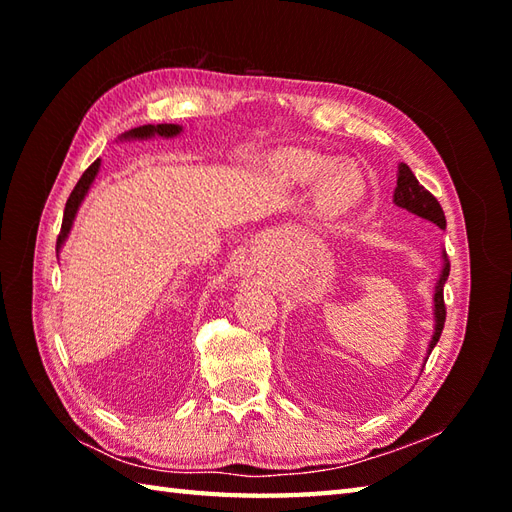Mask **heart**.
<instances>
[{
    "mask_svg": "<svg viewBox=\"0 0 512 512\" xmlns=\"http://www.w3.org/2000/svg\"><path fill=\"white\" fill-rule=\"evenodd\" d=\"M330 168V160L308 149H292L270 165V176L281 189H297L317 182V204L325 215H341L363 200L365 178L352 165Z\"/></svg>",
    "mask_w": 512,
    "mask_h": 512,
    "instance_id": "1",
    "label": "heart"
}]
</instances>
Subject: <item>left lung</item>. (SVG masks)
Listing matches in <instances>:
<instances>
[{
  "label": "left lung",
  "mask_w": 512,
  "mask_h": 512,
  "mask_svg": "<svg viewBox=\"0 0 512 512\" xmlns=\"http://www.w3.org/2000/svg\"><path fill=\"white\" fill-rule=\"evenodd\" d=\"M394 204L400 206V209H407L409 213L422 217V220H429L440 228H447V217H444V211L440 202L433 198V195L422 187L418 182V178L413 176V171L405 165V162H400L398 165V180H396V189H394ZM444 257V266H442V273L440 279L436 284V295H433V314H436V332H433V339L429 343V354L436 343L440 341V334L444 328V321H447V306H444V284H447V277H449V270L451 264L447 259V253L442 255Z\"/></svg>",
  "instance_id": "8db88e82"
}]
</instances>
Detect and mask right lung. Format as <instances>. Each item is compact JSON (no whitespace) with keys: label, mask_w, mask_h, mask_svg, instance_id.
<instances>
[{"label":"right lung","mask_w":512,"mask_h":512,"mask_svg":"<svg viewBox=\"0 0 512 512\" xmlns=\"http://www.w3.org/2000/svg\"><path fill=\"white\" fill-rule=\"evenodd\" d=\"M180 132H182V127H180V125H171V123H169V125H167V123H162V125H143V127L129 129V132H125V134L121 136V140H134V138L145 140V138H151V136H165V138H171V136H178ZM99 167H101V160H94L92 165L83 171V176L79 178V182H76V187L72 189L68 202H65L63 222H61V233H59V237H57V253H59V248L63 246L65 237H68V233H70L72 222H74V217H76V211H79V206H81L83 198H85V195H88V191H90V187H92V182H94V178H96V173H99Z\"/></svg>","instance_id":"add662e5"}]
</instances>
